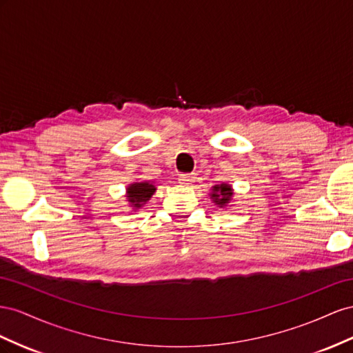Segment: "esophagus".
<instances>
[{
	"label": "esophagus",
	"mask_w": 353,
	"mask_h": 353,
	"mask_svg": "<svg viewBox=\"0 0 353 353\" xmlns=\"http://www.w3.org/2000/svg\"><path fill=\"white\" fill-rule=\"evenodd\" d=\"M195 179H196V176L194 173L182 174V176H180V179H179V182L182 183V185H192V183H195Z\"/></svg>",
	"instance_id": "esophagus-1"
}]
</instances>
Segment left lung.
<instances>
[{
	"label": "left lung",
	"instance_id": "8db88e82",
	"mask_svg": "<svg viewBox=\"0 0 353 353\" xmlns=\"http://www.w3.org/2000/svg\"><path fill=\"white\" fill-rule=\"evenodd\" d=\"M213 198L216 201V204L219 205H226L229 201H230V196H232V189H230L229 185L223 183V185H217L213 188Z\"/></svg>",
	"mask_w": 353,
	"mask_h": 353
}]
</instances>
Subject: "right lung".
<instances>
[{
	"label": "right lung",
	"mask_w": 353,
	"mask_h": 353,
	"mask_svg": "<svg viewBox=\"0 0 353 353\" xmlns=\"http://www.w3.org/2000/svg\"><path fill=\"white\" fill-rule=\"evenodd\" d=\"M154 192H155L154 185H150L148 182L134 183L127 189V198L130 203L133 204V207L139 208V207H142L143 203H146V201L154 195Z\"/></svg>",
	"instance_id": "add662e5"
}]
</instances>
